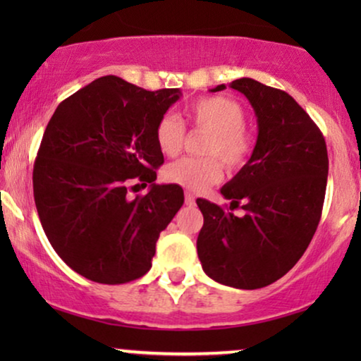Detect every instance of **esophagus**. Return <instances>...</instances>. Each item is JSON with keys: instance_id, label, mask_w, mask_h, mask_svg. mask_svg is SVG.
I'll list each match as a JSON object with an SVG mask.
<instances>
[{"instance_id": "esophagus-1", "label": "esophagus", "mask_w": 361, "mask_h": 361, "mask_svg": "<svg viewBox=\"0 0 361 361\" xmlns=\"http://www.w3.org/2000/svg\"><path fill=\"white\" fill-rule=\"evenodd\" d=\"M184 197H185V205H189V207H192L195 204V197L190 194V192H185L184 194Z\"/></svg>"}]
</instances>
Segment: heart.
I'll return each instance as SVG.
<instances>
[{
  "label": "heart",
  "instance_id": "obj_1",
  "mask_svg": "<svg viewBox=\"0 0 361 361\" xmlns=\"http://www.w3.org/2000/svg\"><path fill=\"white\" fill-rule=\"evenodd\" d=\"M187 116L195 126L210 131L204 146L205 157H182L164 169L171 184L187 190L200 192L220 182L221 164L230 171L240 169L253 151L255 140L246 130V111L238 102L226 97H204L187 106ZM156 145L164 156L179 154L184 145L185 126L174 113L161 116L154 130Z\"/></svg>",
  "mask_w": 361,
  "mask_h": 361
}]
</instances>
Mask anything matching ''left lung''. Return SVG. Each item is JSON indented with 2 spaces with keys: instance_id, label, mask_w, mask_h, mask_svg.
<instances>
[{
  "instance_id": "left-lung-1",
  "label": "left lung",
  "mask_w": 361,
  "mask_h": 361,
  "mask_svg": "<svg viewBox=\"0 0 361 361\" xmlns=\"http://www.w3.org/2000/svg\"><path fill=\"white\" fill-rule=\"evenodd\" d=\"M230 87L248 98L258 121L250 161L220 189L231 200L230 210L241 202L245 215L197 199L204 215L197 253L216 283L259 289L298 263L317 230L329 176L327 146L289 93L246 77Z\"/></svg>"
}]
</instances>
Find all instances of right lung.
Masks as SVG:
<instances>
[{
    "mask_svg": "<svg viewBox=\"0 0 361 361\" xmlns=\"http://www.w3.org/2000/svg\"><path fill=\"white\" fill-rule=\"evenodd\" d=\"M179 98V88L149 92L106 75L54 111L34 162V200L52 248L83 278L123 284L151 269L159 233L184 204L179 185L156 184L164 156L154 130ZM137 180L150 192L130 200Z\"/></svg>",
    "mask_w": 361,
    "mask_h": 361,
    "instance_id": "add662e5",
    "label": "right lung"
}]
</instances>
